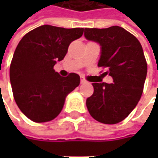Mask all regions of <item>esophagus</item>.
Listing matches in <instances>:
<instances>
[{"mask_svg":"<svg viewBox=\"0 0 158 158\" xmlns=\"http://www.w3.org/2000/svg\"><path fill=\"white\" fill-rule=\"evenodd\" d=\"M80 83H81V84H85V83H87V80L84 79V78L81 77V78H80Z\"/></svg>","mask_w":158,"mask_h":158,"instance_id":"esophagus-1","label":"esophagus"}]
</instances>
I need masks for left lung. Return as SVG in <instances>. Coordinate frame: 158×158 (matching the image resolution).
<instances>
[{
	"label": "left lung",
	"mask_w": 158,
	"mask_h": 158,
	"mask_svg": "<svg viewBox=\"0 0 158 158\" xmlns=\"http://www.w3.org/2000/svg\"><path fill=\"white\" fill-rule=\"evenodd\" d=\"M85 37L101 46L99 67L107 68L113 82L92 83L93 94L86 101L89 114L98 122L115 124L137 105L143 93L147 64L142 46L120 26L85 28Z\"/></svg>",
	"instance_id": "obj_1"
}]
</instances>
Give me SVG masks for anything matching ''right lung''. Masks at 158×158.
<instances>
[{"label": "right lung", "mask_w": 158, "mask_h": 158, "mask_svg": "<svg viewBox=\"0 0 158 158\" xmlns=\"http://www.w3.org/2000/svg\"><path fill=\"white\" fill-rule=\"evenodd\" d=\"M83 31L45 24L19 42L10 66V80L17 106L33 122L55 119L68 94L79 85L78 74L61 77L54 66L65 57L70 43L81 37Z\"/></svg>", "instance_id": "right-lung-1"}]
</instances>
